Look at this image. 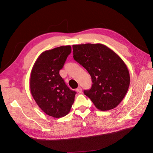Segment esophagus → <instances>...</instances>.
I'll list each match as a JSON object with an SVG mask.
<instances>
[{
    "label": "esophagus",
    "instance_id": "34e87169",
    "mask_svg": "<svg viewBox=\"0 0 153 153\" xmlns=\"http://www.w3.org/2000/svg\"><path fill=\"white\" fill-rule=\"evenodd\" d=\"M76 91H77V92H78V93H81L82 91V88H81V87H78V88H77L76 89Z\"/></svg>",
    "mask_w": 153,
    "mask_h": 153
}]
</instances>
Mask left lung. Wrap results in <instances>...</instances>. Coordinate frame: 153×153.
Here are the masks:
<instances>
[{"instance_id":"8db88e82","label":"left lung","mask_w":153,"mask_h":153,"mask_svg":"<svg viewBox=\"0 0 153 153\" xmlns=\"http://www.w3.org/2000/svg\"><path fill=\"white\" fill-rule=\"evenodd\" d=\"M74 59L92 78L84 94L100 111L115 108L125 97L130 82L126 65L115 52L102 44L73 45Z\"/></svg>"}]
</instances>
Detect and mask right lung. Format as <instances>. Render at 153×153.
Returning <instances> with one entry per match:
<instances>
[{"label": "right lung", "instance_id": "1", "mask_svg": "<svg viewBox=\"0 0 153 153\" xmlns=\"http://www.w3.org/2000/svg\"><path fill=\"white\" fill-rule=\"evenodd\" d=\"M71 52L70 46L43 52L31 72L30 86L33 99L44 112L55 118L69 113L76 94L59 74Z\"/></svg>", "mask_w": 153, "mask_h": 153}]
</instances>
